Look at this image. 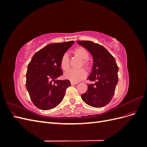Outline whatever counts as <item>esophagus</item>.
<instances>
[{"mask_svg": "<svg viewBox=\"0 0 147 147\" xmlns=\"http://www.w3.org/2000/svg\"><path fill=\"white\" fill-rule=\"evenodd\" d=\"M71 84H78V82H70Z\"/></svg>", "mask_w": 147, "mask_h": 147, "instance_id": "34e87169", "label": "esophagus"}]
</instances>
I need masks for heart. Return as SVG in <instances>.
<instances>
[{"label":"heart","instance_id":"heart-1","mask_svg":"<svg viewBox=\"0 0 147 147\" xmlns=\"http://www.w3.org/2000/svg\"><path fill=\"white\" fill-rule=\"evenodd\" d=\"M73 53L75 55L82 59V63L80 64L81 66L83 65L86 68H89L90 65V61L88 59L89 53L85 48L82 47H78L74 49ZM60 65L63 70L65 71L68 70L70 67L69 57L66 53H64L61 57L60 60ZM86 75L87 73L86 70L83 68L77 70L71 69L67 71L64 74V77L72 82H77L85 78Z\"/></svg>","mask_w":147,"mask_h":147}]
</instances>
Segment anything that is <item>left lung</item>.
Here are the masks:
<instances>
[{"label":"left lung","instance_id":"obj_1","mask_svg":"<svg viewBox=\"0 0 147 147\" xmlns=\"http://www.w3.org/2000/svg\"><path fill=\"white\" fill-rule=\"evenodd\" d=\"M77 43L87 49L93 58L92 70L87 80L94 83L88 84V90L82 94V99L93 107H102L112 100L118 83V67L116 61L99 44L87 40Z\"/></svg>","mask_w":147,"mask_h":147}]
</instances>
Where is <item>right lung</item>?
Masks as SVG:
<instances>
[{"label":"right lung","instance_id":"obj_1","mask_svg":"<svg viewBox=\"0 0 147 147\" xmlns=\"http://www.w3.org/2000/svg\"><path fill=\"white\" fill-rule=\"evenodd\" d=\"M74 43L49 44L35 53L29 63L26 86L31 100L37 108L50 110L63 100L70 82L69 80L56 79L63 74L60 65L61 57Z\"/></svg>","mask_w":147,"mask_h":147}]
</instances>
